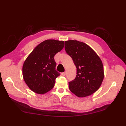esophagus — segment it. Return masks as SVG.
<instances>
[{"mask_svg":"<svg viewBox=\"0 0 126 126\" xmlns=\"http://www.w3.org/2000/svg\"><path fill=\"white\" fill-rule=\"evenodd\" d=\"M62 76H65L66 75V72H63V73H62Z\"/></svg>","mask_w":126,"mask_h":126,"instance_id":"esophagus-1","label":"esophagus"}]
</instances>
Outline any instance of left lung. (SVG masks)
I'll list each match as a JSON object with an SVG mask.
<instances>
[{"mask_svg":"<svg viewBox=\"0 0 126 126\" xmlns=\"http://www.w3.org/2000/svg\"><path fill=\"white\" fill-rule=\"evenodd\" d=\"M65 50L75 65V79L69 82L72 93L79 97L89 96L100 88L104 78L102 62L89 46L74 40L65 42Z\"/></svg>","mask_w":126,"mask_h":126,"instance_id":"1","label":"left lung"}]
</instances>
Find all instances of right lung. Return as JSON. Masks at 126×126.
<instances>
[{
  "label": "right lung",
  "mask_w": 126,
  "mask_h": 126,
  "mask_svg": "<svg viewBox=\"0 0 126 126\" xmlns=\"http://www.w3.org/2000/svg\"><path fill=\"white\" fill-rule=\"evenodd\" d=\"M64 42L47 39L34 48L23 66L24 79L34 93L43 94L54 87L55 80L60 75L56 70L54 56L63 49Z\"/></svg>",
  "instance_id": "obj_1"
}]
</instances>
